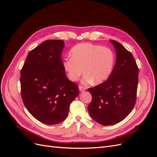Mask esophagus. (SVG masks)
<instances>
[{
  "label": "esophagus",
  "mask_w": 157,
  "mask_h": 157,
  "mask_svg": "<svg viewBox=\"0 0 157 157\" xmlns=\"http://www.w3.org/2000/svg\"><path fill=\"white\" fill-rule=\"evenodd\" d=\"M78 89H79V91L80 92H83V91H84V90H86V88H84V87H83L82 86H78Z\"/></svg>",
  "instance_id": "34e87169"
}]
</instances>
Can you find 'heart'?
Masks as SVG:
<instances>
[{
	"label": "heart",
	"mask_w": 157,
	"mask_h": 157,
	"mask_svg": "<svg viewBox=\"0 0 157 157\" xmlns=\"http://www.w3.org/2000/svg\"><path fill=\"white\" fill-rule=\"evenodd\" d=\"M71 52L72 57L64 58L63 67L71 81H77L83 69L82 82L84 84L94 81L100 84L110 77L115 62L110 48L85 42L75 45Z\"/></svg>",
	"instance_id": "heart-1"
}]
</instances>
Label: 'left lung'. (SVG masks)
Here are the masks:
<instances>
[{
  "mask_svg": "<svg viewBox=\"0 0 157 157\" xmlns=\"http://www.w3.org/2000/svg\"><path fill=\"white\" fill-rule=\"evenodd\" d=\"M109 41L116 51L115 67L105 82L88 88L92 96L88 107L90 115L104 126L117 124L132 111L136 100L139 75L131 52L119 42Z\"/></svg>",
  "mask_w": 157,
  "mask_h": 157,
  "instance_id": "8db88e82",
  "label": "left lung"
}]
</instances>
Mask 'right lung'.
Masks as SVG:
<instances>
[{
    "mask_svg": "<svg viewBox=\"0 0 157 157\" xmlns=\"http://www.w3.org/2000/svg\"><path fill=\"white\" fill-rule=\"evenodd\" d=\"M61 40H47L27 55L21 70V94L31 115L44 124H59L67 118L78 96L76 84L66 77L61 60Z\"/></svg>",
    "mask_w": 157,
    "mask_h": 157,
    "instance_id": "obj_1",
    "label": "right lung"
}]
</instances>
